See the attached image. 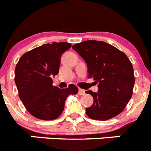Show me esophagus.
Here are the masks:
<instances>
[{"label":"esophagus","mask_w":151,"mask_h":151,"mask_svg":"<svg viewBox=\"0 0 151 151\" xmlns=\"http://www.w3.org/2000/svg\"><path fill=\"white\" fill-rule=\"evenodd\" d=\"M78 93H79L80 95H84L85 90H82V89L79 88V90H78Z\"/></svg>","instance_id":"34e87169"}]
</instances>
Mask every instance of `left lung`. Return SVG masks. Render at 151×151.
I'll return each mask as SVG.
<instances>
[{
	"mask_svg": "<svg viewBox=\"0 0 151 151\" xmlns=\"http://www.w3.org/2000/svg\"><path fill=\"white\" fill-rule=\"evenodd\" d=\"M87 65L88 77L98 83V92L86 91L93 103L86 109L92 119L106 121L124 109L133 93L134 69L124 52L102 41L87 40L72 46Z\"/></svg>",
	"mask_w": 151,
	"mask_h": 151,
	"instance_id": "1",
	"label": "left lung"
}]
</instances>
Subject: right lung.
<instances>
[{
  "mask_svg": "<svg viewBox=\"0 0 151 151\" xmlns=\"http://www.w3.org/2000/svg\"><path fill=\"white\" fill-rule=\"evenodd\" d=\"M65 42L44 44L21 56L15 68V83L25 108L42 120L58 118L65 109L69 95L78 93L70 84L66 89L53 86L52 77L59 71L61 55L70 48Z\"/></svg>",
  "mask_w": 151,
  "mask_h": 151,
  "instance_id": "add662e5",
  "label": "right lung"
}]
</instances>
